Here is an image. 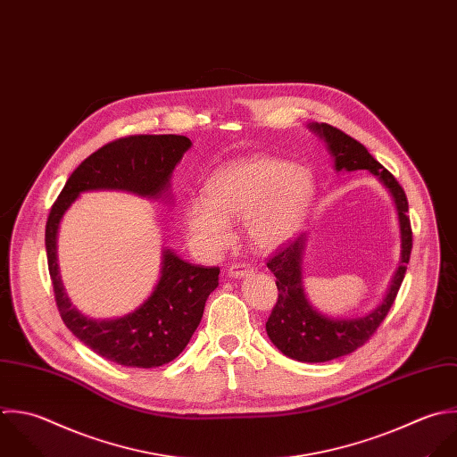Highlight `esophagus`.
<instances>
[{
	"mask_svg": "<svg viewBox=\"0 0 457 457\" xmlns=\"http://www.w3.org/2000/svg\"><path fill=\"white\" fill-rule=\"evenodd\" d=\"M251 272H253V267H251L249 263H245V262L233 263V265L229 267V270H228V274H229L231 278H244V276H247V274H251Z\"/></svg>",
	"mask_w": 457,
	"mask_h": 457,
	"instance_id": "esophagus-1",
	"label": "esophagus"
}]
</instances>
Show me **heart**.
<instances>
[{
  "label": "heart",
  "instance_id": "obj_1",
  "mask_svg": "<svg viewBox=\"0 0 457 457\" xmlns=\"http://www.w3.org/2000/svg\"><path fill=\"white\" fill-rule=\"evenodd\" d=\"M208 197H192L185 224L195 247L220 254L233 240L229 220H247V235L260 249L287 242L299 228L313 197L308 170L272 156L240 160L219 170L206 185Z\"/></svg>",
  "mask_w": 457,
  "mask_h": 457
}]
</instances>
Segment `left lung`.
<instances>
[{
  "mask_svg": "<svg viewBox=\"0 0 457 457\" xmlns=\"http://www.w3.org/2000/svg\"><path fill=\"white\" fill-rule=\"evenodd\" d=\"M312 128L326 138L335 156L337 170L367 169L390 188L397 204L403 233V258L386 297L372 313L353 320L328 319L308 304L301 283V256L306 240L304 235L279 245V249H276V253L267 260V267L276 276V287L279 292L278 303L265 324L269 338L285 356L292 360L322 363L363 347L386 319L410 263L413 231L408 215V197L395 176L385 169L361 142L349 137L342 129L326 122L312 124Z\"/></svg>",
  "mask_w": 457,
  "mask_h": 457,
  "instance_id": "1",
  "label": "left lung"
}]
</instances>
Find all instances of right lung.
<instances>
[{
    "label": "right lung",
    "instance_id": "1",
    "mask_svg": "<svg viewBox=\"0 0 457 457\" xmlns=\"http://www.w3.org/2000/svg\"><path fill=\"white\" fill-rule=\"evenodd\" d=\"M190 144L183 135H129L108 142L72 170L47 215L46 254L58 313L79 342L117 365L154 369L178 358L201 322L204 303L219 285L220 269L192 265L165 251L160 281L138 310L115 320H92L71 306L60 283L58 222L85 190L115 188L162 195Z\"/></svg>",
    "mask_w": 457,
    "mask_h": 457
}]
</instances>
